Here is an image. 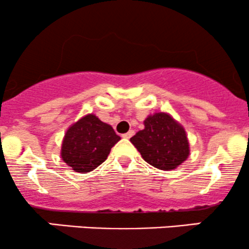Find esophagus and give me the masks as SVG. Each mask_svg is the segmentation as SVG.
Returning a JSON list of instances; mask_svg holds the SVG:
<instances>
[{"instance_id":"obj_1","label":"esophagus","mask_w":249,"mask_h":249,"mask_svg":"<svg viewBox=\"0 0 249 249\" xmlns=\"http://www.w3.org/2000/svg\"><path fill=\"white\" fill-rule=\"evenodd\" d=\"M133 133H135V131L133 130H130L129 132H126V133H124V135L122 136L123 138H126V139H129V138H131L133 136Z\"/></svg>"}]
</instances>
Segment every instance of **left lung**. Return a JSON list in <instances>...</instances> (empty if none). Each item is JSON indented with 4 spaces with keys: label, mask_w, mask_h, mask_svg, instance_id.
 <instances>
[{
    "label": "left lung",
    "mask_w": 249,
    "mask_h": 249,
    "mask_svg": "<svg viewBox=\"0 0 249 249\" xmlns=\"http://www.w3.org/2000/svg\"><path fill=\"white\" fill-rule=\"evenodd\" d=\"M131 143L141 152L145 162L160 170H173L189 156V143L185 131L166 113H156L144 122Z\"/></svg>",
    "instance_id": "left-lung-1"
}]
</instances>
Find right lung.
<instances>
[{
	"instance_id": "1",
	"label": "right lung",
	"mask_w": 249,
	"mask_h": 249,
	"mask_svg": "<svg viewBox=\"0 0 249 249\" xmlns=\"http://www.w3.org/2000/svg\"><path fill=\"white\" fill-rule=\"evenodd\" d=\"M119 139L111 125L89 114L67 130L61 157L73 170L89 173L105 162L112 146Z\"/></svg>"
}]
</instances>
